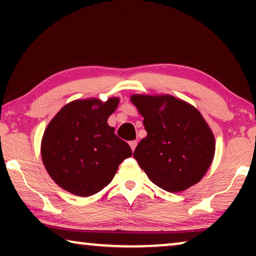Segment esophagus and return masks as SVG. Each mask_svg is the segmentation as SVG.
Listing matches in <instances>:
<instances>
[{"mask_svg":"<svg viewBox=\"0 0 256 256\" xmlns=\"http://www.w3.org/2000/svg\"><path fill=\"white\" fill-rule=\"evenodd\" d=\"M129 146H130L132 150V152H134L135 148H136V146H138V141H132V142H129Z\"/></svg>","mask_w":256,"mask_h":256,"instance_id":"34e87169","label":"esophagus"}]
</instances>
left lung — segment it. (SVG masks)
Wrapping results in <instances>:
<instances>
[{"mask_svg":"<svg viewBox=\"0 0 256 256\" xmlns=\"http://www.w3.org/2000/svg\"><path fill=\"white\" fill-rule=\"evenodd\" d=\"M146 136L134 152L140 168L163 190L182 192L200 182L216 152L214 135L197 108L170 94H132Z\"/></svg>","mask_w":256,"mask_h":256,"instance_id":"obj_1","label":"left lung"}]
</instances>
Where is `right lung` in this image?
I'll list each match as a JSON object with an SVG mask.
<instances>
[{
  "mask_svg": "<svg viewBox=\"0 0 256 256\" xmlns=\"http://www.w3.org/2000/svg\"><path fill=\"white\" fill-rule=\"evenodd\" d=\"M120 98L76 99L66 104L45 128L42 160L62 190L90 197L106 188L122 160L132 155L130 146L107 124Z\"/></svg>",
  "mask_w": 256,
  "mask_h": 256,
  "instance_id": "add662e5",
  "label": "right lung"
}]
</instances>
